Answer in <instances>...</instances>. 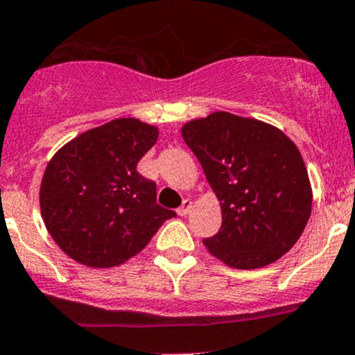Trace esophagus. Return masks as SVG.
Returning <instances> with one entry per match:
<instances>
[{
    "label": "esophagus",
    "instance_id": "esophagus-1",
    "mask_svg": "<svg viewBox=\"0 0 355 355\" xmlns=\"http://www.w3.org/2000/svg\"><path fill=\"white\" fill-rule=\"evenodd\" d=\"M192 209V200L191 199H184V202H182V206L178 207L177 213L180 214V216H185V214H189V211Z\"/></svg>",
    "mask_w": 355,
    "mask_h": 355
}]
</instances>
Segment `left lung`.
<instances>
[{"label": "left lung", "instance_id": "1", "mask_svg": "<svg viewBox=\"0 0 355 355\" xmlns=\"http://www.w3.org/2000/svg\"><path fill=\"white\" fill-rule=\"evenodd\" d=\"M182 137L221 202V228L204 245L225 264L254 270L280 259L313 206L299 149L278 128L227 111L192 120Z\"/></svg>", "mask_w": 355, "mask_h": 355}]
</instances>
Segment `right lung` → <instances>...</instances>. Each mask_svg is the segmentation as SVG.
Segmentation results:
<instances>
[{
  "label": "right lung",
  "instance_id": "obj_1",
  "mask_svg": "<svg viewBox=\"0 0 355 355\" xmlns=\"http://www.w3.org/2000/svg\"><path fill=\"white\" fill-rule=\"evenodd\" d=\"M156 139V127L118 118L53 156L39 199L46 228L67 256L85 266H118L177 216L156 202V184L137 171Z\"/></svg>",
  "mask_w": 355,
  "mask_h": 355
}]
</instances>
